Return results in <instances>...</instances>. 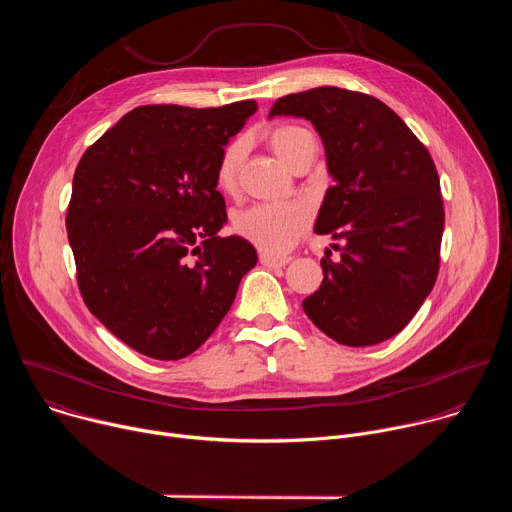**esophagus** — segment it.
Segmentation results:
<instances>
[{
	"instance_id": "1",
	"label": "esophagus",
	"mask_w": 512,
	"mask_h": 512,
	"mask_svg": "<svg viewBox=\"0 0 512 512\" xmlns=\"http://www.w3.org/2000/svg\"><path fill=\"white\" fill-rule=\"evenodd\" d=\"M259 261H261V265H265V267L277 269V267H285V265L291 261V257H287V255H269V253H261V255H259Z\"/></svg>"
}]
</instances>
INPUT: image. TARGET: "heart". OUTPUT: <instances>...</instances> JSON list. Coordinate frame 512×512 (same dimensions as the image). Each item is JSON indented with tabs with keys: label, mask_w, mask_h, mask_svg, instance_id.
<instances>
[{
	"label": "heart",
	"mask_w": 512,
	"mask_h": 512,
	"mask_svg": "<svg viewBox=\"0 0 512 512\" xmlns=\"http://www.w3.org/2000/svg\"><path fill=\"white\" fill-rule=\"evenodd\" d=\"M312 133L298 125H277L269 131L267 141L273 154L289 168L291 160L310 139ZM245 156V141H231L216 164V186L223 192H235L239 168ZM239 237L253 243L257 249L273 255L296 245L308 229V214L300 204H259L235 216L233 223Z\"/></svg>",
	"instance_id": "heart-1"
}]
</instances>
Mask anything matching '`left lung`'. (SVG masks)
I'll list each match as a JSON object with an SVG mask.
<instances>
[{"instance_id":"8db88e82","label":"left lung","mask_w":512,"mask_h":512,"mask_svg":"<svg viewBox=\"0 0 512 512\" xmlns=\"http://www.w3.org/2000/svg\"><path fill=\"white\" fill-rule=\"evenodd\" d=\"M312 121L328 174L316 227L344 239L340 261H320L322 285L302 306L332 340L373 346L417 314L440 269L444 202L425 145L383 101L338 87L277 99L269 117Z\"/></svg>"}]
</instances>
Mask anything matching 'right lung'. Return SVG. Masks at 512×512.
Listing matches in <instances>:
<instances>
[{"instance_id": "1", "label": "right lung", "mask_w": 512, "mask_h": 512, "mask_svg": "<svg viewBox=\"0 0 512 512\" xmlns=\"http://www.w3.org/2000/svg\"><path fill=\"white\" fill-rule=\"evenodd\" d=\"M257 103L148 105L83 154L66 212L91 314L133 350L178 360L231 310L257 251L227 225L216 164Z\"/></svg>"}]
</instances>
